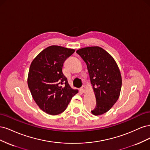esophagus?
Segmentation results:
<instances>
[{"mask_svg":"<svg viewBox=\"0 0 150 150\" xmlns=\"http://www.w3.org/2000/svg\"><path fill=\"white\" fill-rule=\"evenodd\" d=\"M80 90H81V91L82 92V93H85V91H86V87H85V86H83L82 87H81V88H80Z\"/></svg>","mask_w":150,"mask_h":150,"instance_id":"obj_1","label":"esophagus"}]
</instances>
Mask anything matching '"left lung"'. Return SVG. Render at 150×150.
<instances>
[{"label": "left lung", "instance_id": "8db88e82", "mask_svg": "<svg viewBox=\"0 0 150 150\" xmlns=\"http://www.w3.org/2000/svg\"><path fill=\"white\" fill-rule=\"evenodd\" d=\"M76 52L86 63L96 96V105L91 112L103 115L119 98L122 84L119 67L110 54L100 47H84Z\"/></svg>", "mask_w": 150, "mask_h": 150}]
</instances>
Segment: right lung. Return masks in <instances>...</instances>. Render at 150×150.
Here are the masks:
<instances>
[{"instance_id":"obj_1","label":"right lung","mask_w":150,"mask_h":150,"mask_svg":"<svg viewBox=\"0 0 150 150\" xmlns=\"http://www.w3.org/2000/svg\"><path fill=\"white\" fill-rule=\"evenodd\" d=\"M75 51L58 46H49L32 62L28 84L34 100L45 112L57 115L64 111L78 91L71 88L62 72L64 61Z\"/></svg>"}]
</instances>
